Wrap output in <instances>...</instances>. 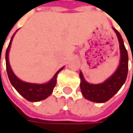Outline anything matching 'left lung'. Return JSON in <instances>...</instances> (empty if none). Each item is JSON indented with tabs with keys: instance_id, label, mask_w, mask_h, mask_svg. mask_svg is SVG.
<instances>
[{
	"instance_id": "obj_1",
	"label": "left lung",
	"mask_w": 133,
	"mask_h": 133,
	"mask_svg": "<svg viewBox=\"0 0 133 133\" xmlns=\"http://www.w3.org/2000/svg\"><path fill=\"white\" fill-rule=\"evenodd\" d=\"M113 29L118 38L121 51L120 64L115 73L101 84H90L85 81L82 72H80V87L82 94L85 98L93 102L104 103L110 100L121 89L127 77L128 53L121 34L115 28Z\"/></svg>"
}]
</instances>
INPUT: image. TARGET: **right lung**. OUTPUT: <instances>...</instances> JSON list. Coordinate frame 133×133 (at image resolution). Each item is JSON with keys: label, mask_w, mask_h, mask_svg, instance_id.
<instances>
[{"label": "right lung", "mask_w": 133, "mask_h": 133, "mask_svg": "<svg viewBox=\"0 0 133 133\" xmlns=\"http://www.w3.org/2000/svg\"><path fill=\"white\" fill-rule=\"evenodd\" d=\"M14 35L15 34L13 35L12 38L10 40V42L6 52V71H7L9 79L12 85L15 87V89H16L23 98H25L29 101L35 102V101L46 99L47 97H49L52 93L54 87L56 84L57 75L59 72L62 70L64 67L59 69L54 75L53 78L51 79V81H49L48 83L44 84H30V83H26L18 79L15 76V75L13 73L12 70L9 65V51Z\"/></svg>", "instance_id": "add662e5"}]
</instances>
